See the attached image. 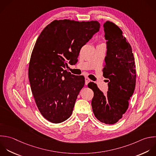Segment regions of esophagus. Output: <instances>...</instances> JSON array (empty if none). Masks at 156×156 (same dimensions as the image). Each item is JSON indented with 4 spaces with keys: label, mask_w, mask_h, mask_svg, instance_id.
<instances>
[{
    "label": "esophagus",
    "mask_w": 156,
    "mask_h": 156,
    "mask_svg": "<svg viewBox=\"0 0 156 156\" xmlns=\"http://www.w3.org/2000/svg\"><path fill=\"white\" fill-rule=\"evenodd\" d=\"M90 81H91V80H90V79L88 77H85V85H87Z\"/></svg>",
    "instance_id": "obj_1"
}]
</instances>
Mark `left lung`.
Listing matches in <instances>:
<instances>
[{
    "label": "left lung",
    "mask_w": 156,
    "mask_h": 156,
    "mask_svg": "<svg viewBox=\"0 0 156 156\" xmlns=\"http://www.w3.org/2000/svg\"><path fill=\"white\" fill-rule=\"evenodd\" d=\"M107 41V55L102 69L107 79V95L94 82L88 84L94 92L91 106L95 117L107 124H113L122 117L129 107L136 82V70L132 48L115 24L106 21L104 25Z\"/></svg>",
    "instance_id": "1"
}]
</instances>
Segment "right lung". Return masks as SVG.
<instances>
[{
	"label": "right lung",
	"mask_w": 156,
	"mask_h": 156,
	"mask_svg": "<svg viewBox=\"0 0 156 156\" xmlns=\"http://www.w3.org/2000/svg\"><path fill=\"white\" fill-rule=\"evenodd\" d=\"M97 21L55 20L38 37L29 66V79L42 116L52 123L68 119L85 78L64 70L67 62H77L80 51L99 30Z\"/></svg>",
	"instance_id": "right-lung-1"
}]
</instances>
